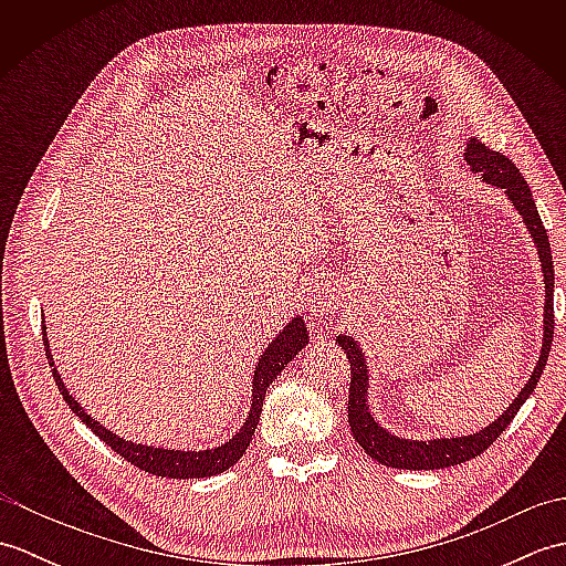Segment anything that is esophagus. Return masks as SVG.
Here are the masks:
<instances>
[{
  "label": "esophagus",
  "instance_id": "obj_1",
  "mask_svg": "<svg viewBox=\"0 0 566 566\" xmlns=\"http://www.w3.org/2000/svg\"><path fill=\"white\" fill-rule=\"evenodd\" d=\"M338 304H340L338 292L331 290L328 284H318L316 290L308 294V308H311V314H316V316L333 314V311L338 308Z\"/></svg>",
  "mask_w": 566,
  "mask_h": 566
}]
</instances>
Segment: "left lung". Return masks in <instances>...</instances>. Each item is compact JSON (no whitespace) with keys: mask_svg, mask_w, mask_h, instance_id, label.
<instances>
[{"mask_svg":"<svg viewBox=\"0 0 566 566\" xmlns=\"http://www.w3.org/2000/svg\"><path fill=\"white\" fill-rule=\"evenodd\" d=\"M464 160L469 163L474 172H484V179L491 185L503 187L506 195L511 197L513 207L521 211L527 228H531L535 245L539 250V260H543V272H545V343H543V355H539V363L533 371L531 381L525 384V389L518 394L509 411L503 413L496 423H491L476 436L467 438H450V440H430V442H408L396 436H389L387 430H381L375 418L367 411V367L363 353L353 338L340 335L338 345L345 350L347 363H350V394H347V420H350V430L355 440L359 442L369 457H375L377 462L394 467V469H444L474 460L482 452H486L491 444L499 440L503 430L511 426V420L518 416L521 406L531 399L535 391L539 377H543V369L547 365L552 338H555V264H552V248H549V235L539 219L537 207L533 201V191L527 187L525 177L521 175L518 167L509 160L506 155L499 150H491L482 140H469L464 150Z\"/></svg>","mask_w":566,"mask_h":566,"instance_id":"8db88e82","label":"left lung"}]
</instances>
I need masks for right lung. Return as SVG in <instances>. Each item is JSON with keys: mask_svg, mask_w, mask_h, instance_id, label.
Wrapping results in <instances>:
<instances>
[{"mask_svg": "<svg viewBox=\"0 0 566 566\" xmlns=\"http://www.w3.org/2000/svg\"><path fill=\"white\" fill-rule=\"evenodd\" d=\"M306 343H308L306 323L302 318H294L290 326L276 335L272 345L260 357V363L255 367V379H252V408H250L245 426L240 428V432L233 440H228L226 444H221V448L203 450V452H175V450L146 448V444H136V442H128L124 438H116L112 430H106L104 426L97 423V420L84 413L80 403L67 394L63 379L57 377V369L53 367L51 350H45V357H48V365L53 367V379L57 384L60 394H63L65 403L72 408V413H75L82 423L94 432V436L109 444L116 454H122L126 462L138 467L140 472H148L155 476L199 479V476H213V474L226 472L228 467H233L240 457L245 454L248 444L252 440V432H255L260 413H262L264 391H268V387L276 379V375H280V371L292 363L296 353L304 350ZM43 345L48 347V338H43Z\"/></svg>", "mask_w": 566, "mask_h": 566, "instance_id": "1", "label": "right lung"}]
</instances>
